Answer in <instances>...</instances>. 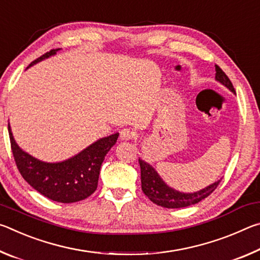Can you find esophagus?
I'll use <instances>...</instances> for the list:
<instances>
[{"label": "esophagus", "instance_id": "esophagus-1", "mask_svg": "<svg viewBox=\"0 0 260 260\" xmlns=\"http://www.w3.org/2000/svg\"><path fill=\"white\" fill-rule=\"evenodd\" d=\"M135 136L134 132H132L129 129H122L120 132V140L121 141H129Z\"/></svg>", "mask_w": 260, "mask_h": 260}]
</instances>
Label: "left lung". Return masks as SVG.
<instances>
[{
	"instance_id": "left-lung-1",
	"label": "left lung",
	"mask_w": 260,
	"mask_h": 260,
	"mask_svg": "<svg viewBox=\"0 0 260 260\" xmlns=\"http://www.w3.org/2000/svg\"><path fill=\"white\" fill-rule=\"evenodd\" d=\"M215 80L228 88L233 94H236L231 80L218 65H215ZM139 162L141 167V184H142L143 192L152 203L162 206V208L179 209L199 203L202 200L206 199L210 193H212L221 181V179H220L218 181L201 189V190L193 192L179 191L177 189L170 187L149 162L144 161L141 158H139Z\"/></svg>"
}]
</instances>
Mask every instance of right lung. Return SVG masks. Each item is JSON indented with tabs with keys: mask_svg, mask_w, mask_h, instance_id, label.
<instances>
[{
	"mask_svg": "<svg viewBox=\"0 0 260 260\" xmlns=\"http://www.w3.org/2000/svg\"><path fill=\"white\" fill-rule=\"evenodd\" d=\"M58 50H50L30 63L29 67L55 56ZM8 131L11 150L21 177L35 190L59 203L82 201L96 190L102 162L119 136V133L105 136L95 141L76 156L61 161L47 162L30 156L17 144L10 124L8 125Z\"/></svg>",
	"mask_w": 260,
	"mask_h": 260,
	"instance_id": "add662e5",
	"label": "right lung"
}]
</instances>
